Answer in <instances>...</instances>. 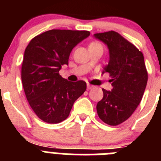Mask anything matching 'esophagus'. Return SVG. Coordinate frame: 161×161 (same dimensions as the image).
Returning <instances> with one entry per match:
<instances>
[{
  "label": "esophagus",
  "mask_w": 161,
  "mask_h": 161,
  "mask_svg": "<svg viewBox=\"0 0 161 161\" xmlns=\"http://www.w3.org/2000/svg\"><path fill=\"white\" fill-rule=\"evenodd\" d=\"M93 85H89V84H88V85H87V89H93Z\"/></svg>",
  "instance_id": "obj_1"
}]
</instances>
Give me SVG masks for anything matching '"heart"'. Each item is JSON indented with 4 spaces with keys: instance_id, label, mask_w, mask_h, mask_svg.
Returning a JSON list of instances; mask_svg holds the SVG:
<instances>
[{
    "instance_id": "1",
    "label": "heart",
    "mask_w": 161,
    "mask_h": 161,
    "mask_svg": "<svg viewBox=\"0 0 161 161\" xmlns=\"http://www.w3.org/2000/svg\"><path fill=\"white\" fill-rule=\"evenodd\" d=\"M94 44H98V43H97V42H93V43H91L90 45H94Z\"/></svg>"
}]
</instances>
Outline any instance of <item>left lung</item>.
<instances>
[{
	"label": "left lung",
	"instance_id": "obj_1",
	"mask_svg": "<svg viewBox=\"0 0 161 161\" xmlns=\"http://www.w3.org/2000/svg\"><path fill=\"white\" fill-rule=\"evenodd\" d=\"M109 50V62L102 74L112 77L113 89H102L103 98L97 105V111L106 124L116 126L131 116L140 103L147 82V72L141 52L115 31L93 35Z\"/></svg>",
	"mask_w": 161,
	"mask_h": 161
}]
</instances>
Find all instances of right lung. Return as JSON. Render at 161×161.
Here are the masks:
<instances>
[{"mask_svg": "<svg viewBox=\"0 0 161 161\" xmlns=\"http://www.w3.org/2000/svg\"><path fill=\"white\" fill-rule=\"evenodd\" d=\"M89 35L87 31L51 30L35 37L25 48L22 66L24 92L43 122L65 120L74 102L86 90L85 81H68L59 72L62 65L68 64L72 49Z\"/></svg>", "mask_w": 161, "mask_h": 161, "instance_id": "right-lung-1", "label": "right lung"}]
</instances>
